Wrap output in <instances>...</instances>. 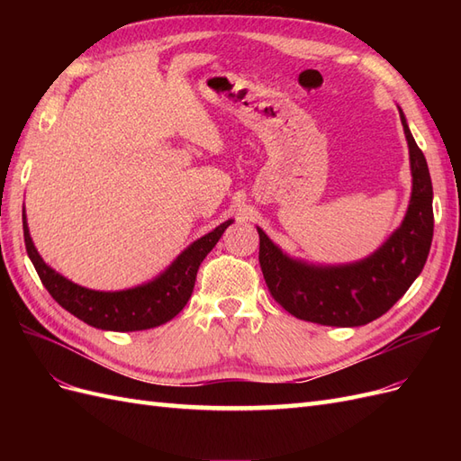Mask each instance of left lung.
Here are the masks:
<instances>
[{
	"mask_svg": "<svg viewBox=\"0 0 461 461\" xmlns=\"http://www.w3.org/2000/svg\"><path fill=\"white\" fill-rule=\"evenodd\" d=\"M400 119L410 148V205L402 225L371 256L342 265L308 263L290 258L258 227L265 283L294 317L327 327L367 325L393 308L423 271L435 227L432 183L402 109Z\"/></svg>",
	"mask_w": 461,
	"mask_h": 461,
	"instance_id": "left-lung-1",
	"label": "left lung"
}]
</instances>
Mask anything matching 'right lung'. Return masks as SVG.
I'll list each match as a JSON object with an SVG mask.
<instances>
[{
    "label": "right lung",
    "mask_w": 461,
    "mask_h": 461,
    "mask_svg": "<svg viewBox=\"0 0 461 461\" xmlns=\"http://www.w3.org/2000/svg\"><path fill=\"white\" fill-rule=\"evenodd\" d=\"M232 225V219L221 222L212 232L194 240L176 256V259L151 281L127 290H92L68 281L61 273L51 269L41 259L31 239L29 222L23 209V230L26 252L34 265L41 285L61 308L73 313L86 325L102 330L132 332L159 327L171 321L185 308L192 296L194 283L200 263L212 252L225 229Z\"/></svg>",
    "instance_id": "add662e5"
}]
</instances>
